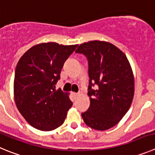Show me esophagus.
<instances>
[{"label":"esophagus","instance_id":"obj_1","mask_svg":"<svg viewBox=\"0 0 155 155\" xmlns=\"http://www.w3.org/2000/svg\"><path fill=\"white\" fill-rule=\"evenodd\" d=\"M79 94H78V93H72V96H73V97H74V99H76V98H78V97H79Z\"/></svg>","mask_w":155,"mask_h":155}]
</instances>
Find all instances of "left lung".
Wrapping results in <instances>:
<instances>
[{
	"label": "left lung",
	"instance_id": "1",
	"mask_svg": "<svg viewBox=\"0 0 155 155\" xmlns=\"http://www.w3.org/2000/svg\"><path fill=\"white\" fill-rule=\"evenodd\" d=\"M88 61L90 107L81 114L84 123L97 130L114 127L125 115L132 103L134 78L124 52L107 41H91L75 51ZM94 85L97 88L93 89Z\"/></svg>",
	"mask_w": 155,
	"mask_h": 155
}]
</instances>
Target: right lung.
<instances>
[{
    "mask_svg": "<svg viewBox=\"0 0 155 155\" xmlns=\"http://www.w3.org/2000/svg\"><path fill=\"white\" fill-rule=\"evenodd\" d=\"M78 45L41 43L28 50L17 64L14 97L18 110L30 125L41 130L60 127L73 103L69 94L55 84L65 61Z\"/></svg>",
    "mask_w": 155,
    "mask_h": 155,
    "instance_id": "add662e5",
    "label": "right lung"
}]
</instances>
